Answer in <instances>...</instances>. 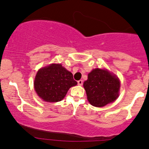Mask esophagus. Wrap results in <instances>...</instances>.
Segmentation results:
<instances>
[{
  "instance_id": "esophagus-1",
  "label": "esophagus",
  "mask_w": 149,
  "mask_h": 149,
  "mask_svg": "<svg viewBox=\"0 0 149 149\" xmlns=\"http://www.w3.org/2000/svg\"><path fill=\"white\" fill-rule=\"evenodd\" d=\"M83 80H78V85H83Z\"/></svg>"
}]
</instances>
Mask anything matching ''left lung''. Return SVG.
Masks as SVG:
<instances>
[{"instance_id": "left-lung-1", "label": "left lung", "mask_w": 149, "mask_h": 149, "mask_svg": "<svg viewBox=\"0 0 149 149\" xmlns=\"http://www.w3.org/2000/svg\"><path fill=\"white\" fill-rule=\"evenodd\" d=\"M83 87L90 104L102 107L118 97L120 83L118 78L107 69L97 68L89 73Z\"/></svg>"}]
</instances>
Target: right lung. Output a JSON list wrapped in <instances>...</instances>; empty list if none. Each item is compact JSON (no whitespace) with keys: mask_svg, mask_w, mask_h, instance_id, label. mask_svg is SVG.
<instances>
[{"mask_svg":"<svg viewBox=\"0 0 149 149\" xmlns=\"http://www.w3.org/2000/svg\"><path fill=\"white\" fill-rule=\"evenodd\" d=\"M34 89L40 98L47 102H60L70 88L77 85L73 74L61 64H52L38 71Z\"/></svg>","mask_w":149,"mask_h":149,"instance_id":"obj_1","label":"right lung"}]
</instances>
